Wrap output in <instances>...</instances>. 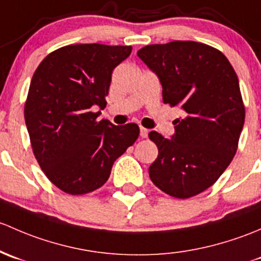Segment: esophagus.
Listing matches in <instances>:
<instances>
[{
    "label": "esophagus",
    "mask_w": 261,
    "mask_h": 261,
    "mask_svg": "<svg viewBox=\"0 0 261 261\" xmlns=\"http://www.w3.org/2000/svg\"><path fill=\"white\" fill-rule=\"evenodd\" d=\"M139 130H141V137H142V138H147V136H148V129H146V128L141 127V128H139Z\"/></svg>",
    "instance_id": "34e87169"
}]
</instances>
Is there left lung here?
<instances>
[{
    "label": "left lung",
    "mask_w": 261,
    "mask_h": 261,
    "mask_svg": "<svg viewBox=\"0 0 261 261\" xmlns=\"http://www.w3.org/2000/svg\"><path fill=\"white\" fill-rule=\"evenodd\" d=\"M137 55L160 79L163 103L186 114L171 139L148 134L158 148L149 177L167 195L192 197L219 179L238 149L245 122L238 75L221 51L201 42L148 45Z\"/></svg>",
    "instance_id": "8db88e82"
}]
</instances>
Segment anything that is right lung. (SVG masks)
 <instances>
[{
    "instance_id": "1",
    "label": "right lung",
    "mask_w": 261,
    "mask_h": 261,
    "mask_svg": "<svg viewBox=\"0 0 261 261\" xmlns=\"http://www.w3.org/2000/svg\"><path fill=\"white\" fill-rule=\"evenodd\" d=\"M130 46L80 44L60 47L41 61L31 79L25 122L40 167L58 189L84 195L103 186L113 163L137 141L134 123L96 120L106 108L112 72Z\"/></svg>"
}]
</instances>
